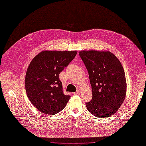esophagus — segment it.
I'll list each match as a JSON object with an SVG mask.
<instances>
[{
	"mask_svg": "<svg viewBox=\"0 0 146 146\" xmlns=\"http://www.w3.org/2000/svg\"><path fill=\"white\" fill-rule=\"evenodd\" d=\"M79 94H80V92H79V90L77 91L76 92H74V95H79Z\"/></svg>",
	"mask_w": 146,
	"mask_h": 146,
	"instance_id": "34e87169",
	"label": "esophagus"
}]
</instances>
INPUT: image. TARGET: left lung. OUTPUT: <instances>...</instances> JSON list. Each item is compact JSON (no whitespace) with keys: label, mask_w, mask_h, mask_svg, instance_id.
Segmentation results:
<instances>
[{"label":"left lung","mask_w":146,"mask_h":146,"mask_svg":"<svg viewBox=\"0 0 146 146\" xmlns=\"http://www.w3.org/2000/svg\"><path fill=\"white\" fill-rule=\"evenodd\" d=\"M88 70L92 99L85 103L88 111L99 118L113 115L121 107L126 93V81L119 59L110 51H81Z\"/></svg>","instance_id":"1"}]
</instances>
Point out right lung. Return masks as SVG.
<instances>
[{"mask_svg": "<svg viewBox=\"0 0 146 146\" xmlns=\"http://www.w3.org/2000/svg\"><path fill=\"white\" fill-rule=\"evenodd\" d=\"M77 51H43L31 61L26 73L25 89L37 110L55 115L64 108L70 98L64 94L59 75L75 58Z\"/></svg>", "mask_w": 146, "mask_h": 146, "instance_id": "right-lung-1", "label": "right lung"}]
</instances>
